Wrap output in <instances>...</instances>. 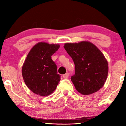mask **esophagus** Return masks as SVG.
Masks as SVG:
<instances>
[{
	"label": "esophagus",
	"mask_w": 126,
	"mask_h": 126,
	"mask_svg": "<svg viewBox=\"0 0 126 126\" xmlns=\"http://www.w3.org/2000/svg\"><path fill=\"white\" fill-rule=\"evenodd\" d=\"M63 76L64 79H67L69 77V73H66L65 75H63Z\"/></svg>",
	"instance_id": "34e87169"
}]
</instances>
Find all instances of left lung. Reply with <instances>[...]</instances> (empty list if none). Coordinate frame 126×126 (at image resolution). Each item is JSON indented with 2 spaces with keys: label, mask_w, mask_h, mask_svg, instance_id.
Here are the masks:
<instances>
[{
  "label": "left lung",
  "mask_w": 126,
  "mask_h": 126,
  "mask_svg": "<svg viewBox=\"0 0 126 126\" xmlns=\"http://www.w3.org/2000/svg\"><path fill=\"white\" fill-rule=\"evenodd\" d=\"M63 47L75 65V74L71 77V80L76 89L84 95L100 89L108 72L107 60L102 52L88 41L66 43Z\"/></svg>",
  "instance_id": "left-lung-1"
}]
</instances>
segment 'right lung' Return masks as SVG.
<instances>
[{"label":"right lung","instance_id":"add662e5","mask_svg":"<svg viewBox=\"0 0 126 126\" xmlns=\"http://www.w3.org/2000/svg\"><path fill=\"white\" fill-rule=\"evenodd\" d=\"M60 46L58 44L38 42L27 54L22 66V76L27 87L35 94L47 96L56 89L61 79L51 56Z\"/></svg>","mask_w":126,"mask_h":126}]
</instances>
